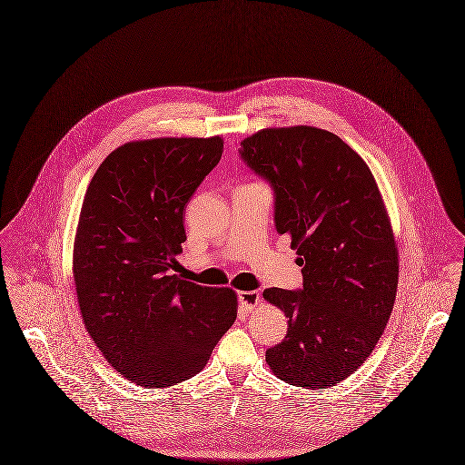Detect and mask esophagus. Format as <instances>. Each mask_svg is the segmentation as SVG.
Masks as SVG:
<instances>
[{
  "instance_id": "1",
  "label": "esophagus",
  "mask_w": 465,
  "mask_h": 465,
  "mask_svg": "<svg viewBox=\"0 0 465 465\" xmlns=\"http://www.w3.org/2000/svg\"><path fill=\"white\" fill-rule=\"evenodd\" d=\"M239 301L248 312H252L260 304L262 299L256 290H242V292H239Z\"/></svg>"
}]
</instances>
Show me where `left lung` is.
I'll use <instances>...</instances> for the list:
<instances>
[{
	"mask_svg": "<svg viewBox=\"0 0 465 465\" xmlns=\"http://www.w3.org/2000/svg\"><path fill=\"white\" fill-rule=\"evenodd\" d=\"M239 152L274 189L276 230L302 267L301 290H263L288 319L265 361L292 386H336L371 354L393 312L398 248L379 185L358 152L310 125L262 129Z\"/></svg>",
	"mask_w": 465,
	"mask_h": 465,
	"instance_id": "8db88e82",
	"label": "left lung"
}]
</instances>
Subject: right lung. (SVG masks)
I'll return each mask as SVG.
<instances>
[{
    "label": "right lung",
    "instance_id": "1",
    "mask_svg": "<svg viewBox=\"0 0 465 465\" xmlns=\"http://www.w3.org/2000/svg\"><path fill=\"white\" fill-rule=\"evenodd\" d=\"M223 138H153L113 150L88 183L72 272L84 327L107 362L148 390L205 368L237 319V293L170 274L183 211Z\"/></svg>",
    "mask_w": 465,
    "mask_h": 465
}]
</instances>
